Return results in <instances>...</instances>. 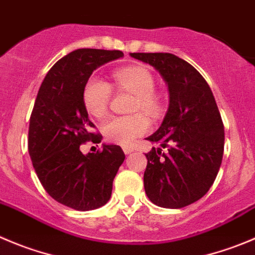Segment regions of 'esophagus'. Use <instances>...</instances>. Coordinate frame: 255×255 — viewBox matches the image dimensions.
Wrapping results in <instances>:
<instances>
[{"label": "esophagus", "mask_w": 255, "mask_h": 255, "mask_svg": "<svg viewBox=\"0 0 255 255\" xmlns=\"http://www.w3.org/2000/svg\"><path fill=\"white\" fill-rule=\"evenodd\" d=\"M123 150H124V152L128 155V154H130V152L134 151V147H132V146H123Z\"/></svg>", "instance_id": "1"}]
</instances>
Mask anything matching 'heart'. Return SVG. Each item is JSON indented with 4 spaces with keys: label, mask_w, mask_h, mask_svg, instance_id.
I'll list each match as a JSON object with an SVG mask.
<instances>
[{
    "label": "heart",
    "mask_w": 255,
    "mask_h": 255,
    "mask_svg": "<svg viewBox=\"0 0 255 255\" xmlns=\"http://www.w3.org/2000/svg\"><path fill=\"white\" fill-rule=\"evenodd\" d=\"M114 86L118 90H126L134 94L132 110L140 111L150 118H157L162 113L164 103L155 90V77L146 67L126 66L113 72ZM111 86L98 76H91L82 90V101L87 113L101 119L106 115L110 105ZM150 129V123L142 114L128 116H114L103 126V134L108 141L114 144L131 145Z\"/></svg>",
    "instance_id": "heart-1"
}]
</instances>
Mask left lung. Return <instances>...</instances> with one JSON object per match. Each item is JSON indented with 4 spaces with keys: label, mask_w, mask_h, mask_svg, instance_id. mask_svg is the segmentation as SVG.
Wrapping results in <instances>:
<instances>
[{
    "label": "left lung",
    "mask_w": 255,
    "mask_h": 255,
    "mask_svg": "<svg viewBox=\"0 0 255 255\" xmlns=\"http://www.w3.org/2000/svg\"><path fill=\"white\" fill-rule=\"evenodd\" d=\"M165 80L169 109L159 129L147 137L160 146L146 155L144 188L155 205L179 209L208 193L224 151V125L209 85L189 62L173 53L134 52ZM162 148L168 153H161Z\"/></svg>",
    "instance_id": "obj_1"
}]
</instances>
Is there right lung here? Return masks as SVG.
<instances>
[{"mask_svg": "<svg viewBox=\"0 0 255 255\" xmlns=\"http://www.w3.org/2000/svg\"><path fill=\"white\" fill-rule=\"evenodd\" d=\"M124 53L119 50L79 48L51 67L37 93L28 128V152L41 184L56 202L80 212L109 202L113 181L125 154L118 145L84 155L81 144H99L100 134L82 101L94 70Z\"/></svg>", "mask_w": 255, "mask_h": 255, "instance_id": "right-lung-1", "label": "right lung"}]
</instances>
